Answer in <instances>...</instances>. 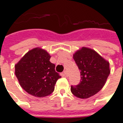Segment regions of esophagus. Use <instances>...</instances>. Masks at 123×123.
I'll return each mask as SVG.
<instances>
[{
	"instance_id": "1",
	"label": "esophagus",
	"mask_w": 123,
	"mask_h": 123,
	"mask_svg": "<svg viewBox=\"0 0 123 123\" xmlns=\"http://www.w3.org/2000/svg\"><path fill=\"white\" fill-rule=\"evenodd\" d=\"M63 74H64V76H67V70H64V72H63Z\"/></svg>"
}]
</instances>
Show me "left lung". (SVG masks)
Masks as SVG:
<instances>
[{
    "label": "left lung",
    "instance_id": "obj_1",
    "mask_svg": "<svg viewBox=\"0 0 123 123\" xmlns=\"http://www.w3.org/2000/svg\"><path fill=\"white\" fill-rule=\"evenodd\" d=\"M73 59L80 70L81 80L71 86V92L77 98L86 99L95 95L105 85L110 74L109 63L91 49L82 47Z\"/></svg>",
    "mask_w": 123,
    "mask_h": 123
}]
</instances>
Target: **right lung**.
<instances>
[{"label": "right lung", "mask_w": 123, "mask_h": 123, "mask_svg": "<svg viewBox=\"0 0 123 123\" xmlns=\"http://www.w3.org/2000/svg\"><path fill=\"white\" fill-rule=\"evenodd\" d=\"M51 56L45 50L35 48L28 51L15 65V74L22 88L31 95L42 98L53 92L61 76L55 65L49 61Z\"/></svg>", "instance_id": "obj_1"}]
</instances>
